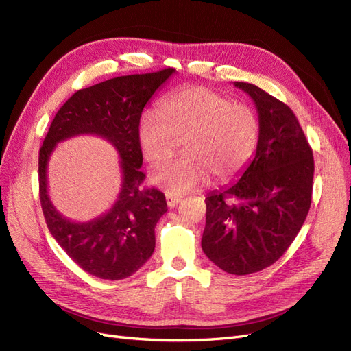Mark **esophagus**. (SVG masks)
Segmentation results:
<instances>
[{
  "instance_id": "1",
  "label": "esophagus",
  "mask_w": 351,
  "mask_h": 351,
  "mask_svg": "<svg viewBox=\"0 0 351 351\" xmlns=\"http://www.w3.org/2000/svg\"><path fill=\"white\" fill-rule=\"evenodd\" d=\"M165 199H167L168 208H176L177 204L181 202V197H180V196H173V195H170V193H167Z\"/></svg>"
}]
</instances>
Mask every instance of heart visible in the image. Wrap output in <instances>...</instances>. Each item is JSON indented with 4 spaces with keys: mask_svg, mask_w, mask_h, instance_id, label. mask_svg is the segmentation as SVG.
Listing matches in <instances>:
<instances>
[{
    "mask_svg": "<svg viewBox=\"0 0 351 351\" xmlns=\"http://www.w3.org/2000/svg\"><path fill=\"white\" fill-rule=\"evenodd\" d=\"M158 113L142 116L139 143L147 160L158 167L183 142L186 154L152 177L170 195H183L210 178L226 183L238 177L257 148L260 125L252 108L210 88L171 93L160 103Z\"/></svg>",
    "mask_w": 351,
    "mask_h": 351,
    "instance_id": "1",
    "label": "heart"
}]
</instances>
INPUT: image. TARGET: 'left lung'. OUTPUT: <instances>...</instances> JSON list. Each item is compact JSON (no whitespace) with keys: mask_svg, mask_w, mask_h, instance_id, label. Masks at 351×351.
Wrapping results in <instances>:
<instances>
[{"mask_svg":"<svg viewBox=\"0 0 351 351\" xmlns=\"http://www.w3.org/2000/svg\"><path fill=\"white\" fill-rule=\"evenodd\" d=\"M256 103V155L241 178L206 197L202 248L229 274L257 273L293 243L311 208L313 156L291 107L257 86L234 82Z\"/></svg>","mask_w":351,"mask_h":351,"instance_id":"1","label":"left lung"}]
</instances>
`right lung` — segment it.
<instances>
[{"mask_svg":"<svg viewBox=\"0 0 351 351\" xmlns=\"http://www.w3.org/2000/svg\"><path fill=\"white\" fill-rule=\"evenodd\" d=\"M176 72L116 77L77 91L59 108L39 151L40 204L52 237L82 270L107 280L136 273L155 248V225L167 212L164 193L141 189L139 120L145 104ZM78 134L110 141L121 156L123 189L114 208L88 223H72L55 209L47 193V162L56 143Z\"/></svg>","mask_w":351,"mask_h":351,"instance_id":"obj_1","label":"right lung"}]
</instances>
